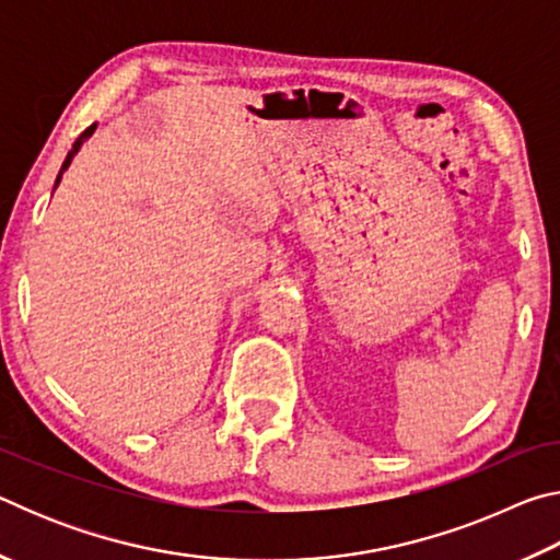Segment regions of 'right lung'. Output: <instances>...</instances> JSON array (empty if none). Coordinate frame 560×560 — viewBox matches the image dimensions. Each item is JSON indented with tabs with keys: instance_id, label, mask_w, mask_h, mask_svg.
<instances>
[{
	"instance_id": "1",
	"label": "right lung",
	"mask_w": 560,
	"mask_h": 560,
	"mask_svg": "<svg viewBox=\"0 0 560 560\" xmlns=\"http://www.w3.org/2000/svg\"><path fill=\"white\" fill-rule=\"evenodd\" d=\"M93 130H96V122H93V126H89L86 130H83L81 132V136L79 138H75V143H73V148L69 150V155H66V160H63V165H61V170H59V177H56V185H59L61 183V175H63V170H69V165H71V160H73V155L75 153H79V150H81V145L83 143H86V140L93 136ZM56 185H54V189H56Z\"/></svg>"
}]
</instances>
